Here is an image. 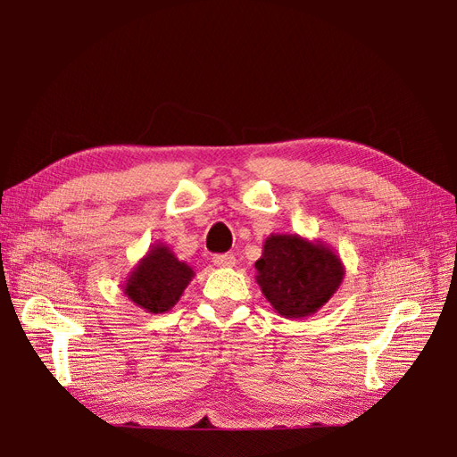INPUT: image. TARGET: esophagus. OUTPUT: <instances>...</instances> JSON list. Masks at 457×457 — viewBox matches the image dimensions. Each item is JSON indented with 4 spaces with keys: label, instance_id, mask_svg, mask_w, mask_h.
I'll return each instance as SVG.
<instances>
[{
    "label": "esophagus",
    "instance_id": "34e87169",
    "mask_svg": "<svg viewBox=\"0 0 457 457\" xmlns=\"http://www.w3.org/2000/svg\"><path fill=\"white\" fill-rule=\"evenodd\" d=\"M213 265L220 267V269H230V267H237V257L232 253H220L213 257Z\"/></svg>",
    "mask_w": 457,
    "mask_h": 457
}]
</instances>
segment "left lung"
I'll return each mask as SVG.
<instances>
[{
  "instance_id": "8db88e82",
  "label": "left lung",
  "mask_w": 457,
  "mask_h": 457,
  "mask_svg": "<svg viewBox=\"0 0 457 457\" xmlns=\"http://www.w3.org/2000/svg\"><path fill=\"white\" fill-rule=\"evenodd\" d=\"M255 270V280L272 309L294 320L320 311L345 276L339 255L328 244L299 234H270Z\"/></svg>"
}]
</instances>
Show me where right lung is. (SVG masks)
<instances>
[{
	"instance_id": "add662e5",
	"label": "right lung",
	"mask_w": 457,
	"mask_h": 457,
	"mask_svg": "<svg viewBox=\"0 0 457 457\" xmlns=\"http://www.w3.org/2000/svg\"><path fill=\"white\" fill-rule=\"evenodd\" d=\"M192 278V267L179 261L168 244L158 242L148 247L146 255L128 274L121 289L137 307L162 314L175 307Z\"/></svg>"
}]
</instances>
